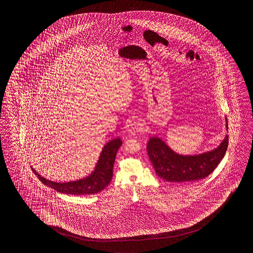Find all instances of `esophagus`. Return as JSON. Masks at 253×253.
<instances>
[{
    "mask_svg": "<svg viewBox=\"0 0 253 253\" xmlns=\"http://www.w3.org/2000/svg\"><path fill=\"white\" fill-rule=\"evenodd\" d=\"M143 129H144V127H143L142 125L138 124V123H133V124L131 125L128 132L131 134H134L135 133H137V132L142 131Z\"/></svg>",
    "mask_w": 253,
    "mask_h": 253,
    "instance_id": "1",
    "label": "esophagus"
}]
</instances>
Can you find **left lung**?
<instances>
[{"mask_svg":"<svg viewBox=\"0 0 253 253\" xmlns=\"http://www.w3.org/2000/svg\"><path fill=\"white\" fill-rule=\"evenodd\" d=\"M226 128L228 129L227 119ZM229 136L225 135L213 150L199 155L183 156L172 150L165 141L152 136L147 143V154L156 174L167 182L183 183L207 177L225 155Z\"/></svg>","mask_w":253,"mask_h":253,"instance_id":"8db88e82","label":"left lung"}]
</instances>
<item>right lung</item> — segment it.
<instances>
[{
	"label": "right lung",
	"mask_w": 253,
	"mask_h": 253,
	"mask_svg": "<svg viewBox=\"0 0 253 253\" xmlns=\"http://www.w3.org/2000/svg\"><path fill=\"white\" fill-rule=\"evenodd\" d=\"M121 145L122 141L119 137L110 140L104 145L94 171L86 177L75 181L63 183L50 181L39 174L33 167H31L42 183L59 193L74 195L97 194L106 188L112 179L116 155Z\"/></svg>",
	"instance_id": "right-lung-1"
}]
</instances>
